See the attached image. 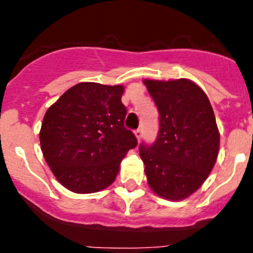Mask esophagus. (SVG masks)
<instances>
[{"instance_id":"34e87169","label":"esophagus","mask_w":253,"mask_h":253,"mask_svg":"<svg viewBox=\"0 0 253 253\" xmlns=\"http://www.w3.org/2000/svg\"><path fill=\"white\" fill-rule=\"evenodd\" d=\"M134 134H135L137 139L140 140V138H142V135H143V130H142V129H137V130L134 131Z\"/></svg>"}]
</instances>
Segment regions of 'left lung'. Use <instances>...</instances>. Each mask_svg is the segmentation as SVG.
Masks as SVG:
<instances>
[{
    "label": "left lung",
    "mask_w": 253,
    "mask_h": 253,
    "mask_svg": "<svg viewBox=\"0 0 253 253\" xmlns=\"http://www.w3.org/2000/svg\"><path fill=\"white\" fill-rule=\"evenodd\" d=\"M144 84L160 114L156 142L139 147L147 181L161 198L182 200L202 186L218 157L213 107L204 91L186 78L146 80Z\"/></svg>",
    "instance_id": "1"
}]
</instances>
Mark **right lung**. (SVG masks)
Masks as SVG:
<instances>
[{"instance_id":"obj_1","label":"right lung","mask_w":253,"mask_h":253,"mask_svg":"<svg viewBox=\"0 0 253 253\" xmlns=\"http://www.w3.org/2000/svg\"><path fill=\"white\" fill-rule=\"evenodd\" d=\"M124 86L81 82L67 90L44 115L40 146L66 189L97 193L110 186L137 138L124 126Z\"/></svg>"}]
</instances>
